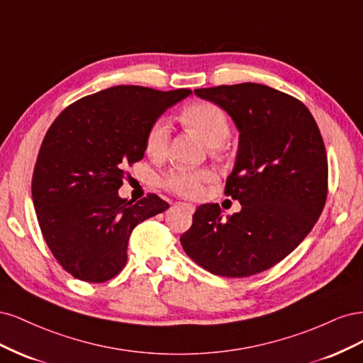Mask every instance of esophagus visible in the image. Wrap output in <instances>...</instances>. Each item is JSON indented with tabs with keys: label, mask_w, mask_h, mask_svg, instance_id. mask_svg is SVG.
Listing matches in <instances>:
<instances>
[{
	"label": "esophagus",
	"mask_w": 363,
	"mask_h": 363,
	"mask_svg": "<svg viewBox=\"0 0 363 363\" xmlns=\"http://www.w3.org/2000/svg\"><path fill=\"white\" fill-rule=\"evenodd\" d=\"M182 206H183L184 208H188V211H189L191 213L195 211V206H194V204H191V203H182Z\"/></svg>",
	"instance_id": "obj_1"
}]
</instances>
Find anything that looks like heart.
Segmentation results:
<instances>
[{
  "label": "heart",
  "instance_id": "heart-1",
  "mask_svg": "<svg viewBox=\"0 0 363 363\" xmlns=\"http://www.w3.org/2000/svg\"><path fill=\"white\" fill-rule=\"evenodd\" d=\"M182 119L199 131L211 147H221L230 136V123L221 107L211 101H196L184 107ZM171 127L167 118H157L145 135V151L151 157H162L168 150ZM215 179L213 171L172 168L162 177V184L168 191L183 196H196L203 191V184Z\"/></svg>",
  "mask_w": 363,
  "mask_h": 363
}]
</instances>
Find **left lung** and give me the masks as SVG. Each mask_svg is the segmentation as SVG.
I'll list each match as a JSON object with an SVG mask.
<instances>
[{"instance_id":"obj_1","label":"left lung","mask_w":363,"mask_h":363,"mask_svg":"<svg viewBox=\"0 0 363 363\" xmlns=\"http://www.w3.org/2000/svg\"><path fill=\"white\" fill-rule=\"evenodd\" d=\"M232 116L239 148L225 195L242 206L223 219L203 204L180 242L194 262L223 277H248L286 257L309 235L327 199V155L312 113L265 84L195 89Z\"/></svg>"}]
</instances>
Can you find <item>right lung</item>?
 Wrapping results in <instances>:
<instances>
[{"label":"right lung","instance_id":"add662e5","mask_svg":"<svg viewBox=\"0 0 363 363\" xmlns=\"http://www.w3.org/2000/svg\"><path fill=\"white\" fill-rule=\"evenodd\" d=\"M191 94L113 86L72 103L48 128L33 172V204L52 256L75 279L118 276L133 228L169 207L155 194L127 201L118 189L125 169L144 157L150 125Z\"/></svg>","mask_w":363,"mask_h":363}]
</instances>
